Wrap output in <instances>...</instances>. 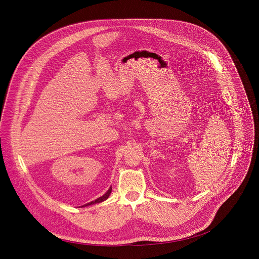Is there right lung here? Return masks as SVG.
<instances>
[{"mask_svg": "<svg viewBox=\"0 0 259 259\" xmlns=\"http://www.w3.org/2000/svg\"><path fill=\"white\" fill-rule=\"evenodd\" d=\"M111 187H110V189L103 195V196H101V197H99L98 199H96V200H94V201H92V202H89V203H87V204H84V206H87V205H91V204H94V203H100V202H102V201H104V200H106V199H108V197L110 196V194H111Z\"/></svg>", "mask_w": 259, "mask_h": 259, "instance_id": "1", "label": "right lung"}]
</instances>
